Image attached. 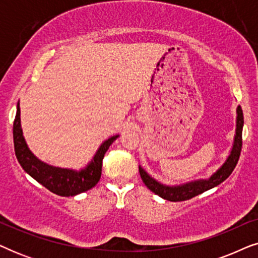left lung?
<instances>
[{"instance_id": "left-lung-1", "label": "left lung", "mask_w": 258, "mask_h": 258, "mask_svg": "<svg viewBox=\"0 0 258 258\" xmlns=\"http://www.w3.org/2000/svg\"><path fill=\"white\" fill-rule=\"evenodd\" d=\"M236 129H235V136H234V143L229 153L228 157L225 158L223 164L217 169L216 171L213 172L208 178H199L194 179V181H189L182 184L176 185H169L163 184L157 179L148 174L144 169L139 167L141 178L147 188H149L154 194H156L163 200L170 201V202H181V201H186L192 199L200 194H202L207 190H210L221 184L222 182L225 181L237 164L239 155H241L242 149V130L243 124H244V119H243V111L241 105H238L236 109Z\"/></svg>"}]
</instances>
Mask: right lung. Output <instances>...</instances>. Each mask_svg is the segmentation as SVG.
Here are the masks:
<instances>
[{"label": "right lung", "instance_id": "add662e5", "mask_svg": "<svg viewBox=\"0 0 258 258\" xmlns=\"http://www.w3.org/2000/svg\"><path fill=\"white\" fill-rule=\"evenodd\" d=\"M13 135L15 155L23 170L51 192L63 197L76 196L97 184L101 178L102 161H103L104 154L107 153L112 142L119 136L117 134L102 142L91 161L88 162L86 167L76 170L72 168L55 167L35 156L23 136L22 125H21L20 101L17 102Z\"/></svg>", "mask_w": 258, "mask_h": 258}]
</instances>
